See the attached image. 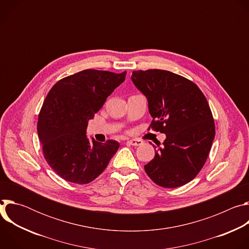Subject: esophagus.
<instances>
[{
    "mask_svg": "<svg viewBox=\"0 0 249 249\" xmlns=\"http://www.w3.org/2000/svg\"><path fill=\"white\" fill-rule=\"evenodd\" d=\"M127 144L131 145V146H141L143 144V141L141 140H137V139H132V140H128Z\"/></svg>",
    "mask_w": 249,
    "mask_h": 249,
    "instance_id": "obj_1",
    "label": "esophagus"
}]
</instances>
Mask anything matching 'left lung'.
Segmentation results:
<instances>
[{
    "label": "left lung",
    "instance_id": "1",
    "mask_svg": "<svg viewBox=\"0 0 249 249\" xmlns=\"http://www.w3.org/2000/svg\"><path fill=\"white\" fill-rule=\"evenodd\" d=\"M131 80L147 97L150 127L166 136L145 165L147 174L165 188L190 182L205 164L215 138L205 95L193 82L164 70L134 71Z\"/></svg>",
    "mask_w": 249,
    "mask_h": 249
}]
</instances>
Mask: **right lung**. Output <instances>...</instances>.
<instances>
[{
    "instance_id": "right-lung-1",
    "label": "right lung",
    "mask_w": 249,
    "mask_h": 249,
    "mask_svg": "<svg viewBox=\"0 0 249 249\" xmlns=\"http://www.w3.org/2000/svg\"><path fill=\"white\" fill-rule=\"evenodd\" d=\"M125 78L126 71L115 74L84 70L60 80L48 92L38 116L37 133L47 163L63 179L89 183L116 154L118 142L89 141L86 132L89 121Z\"/></svg>"
}]
</instances>
